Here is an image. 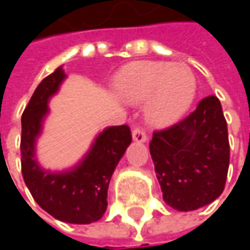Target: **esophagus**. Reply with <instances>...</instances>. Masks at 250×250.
Here are the masks:
<instances>
[{"mask_svg":"<svg viewBox=\"0 0 250 250\" xmlns=\"http://www.w3.org/2000/svg\"><path fill=\"white\" fill-rule=\"evenodd\" d=\"M131 136H133V140H136V142H140V143L147 140V136H146L145 130H143L140 125H134V127H133Z\"/></svg>","mask_w":250,"mask_h":250,"instance_id":"obj_1","label":"esophagus"}]
</instances>
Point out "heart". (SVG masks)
<instances>
[{
	"label": "heart",
	"instance_id": "b5f03b06",
	"mask_svg": "<svg viewBox=\"0 0 250 250\" xmlns=\"http://www.w3.org/2000/svg\"><path fill=\"white\" fill-rule=\"evenodd\" d=\"M195 78L188 66L165 62H133L116 79V91L131 101H146V116L155 125L176 122L192 104Z\"/></svg>",
	"mask_w": 250,
	"mask_h": 250
}]
</instances>
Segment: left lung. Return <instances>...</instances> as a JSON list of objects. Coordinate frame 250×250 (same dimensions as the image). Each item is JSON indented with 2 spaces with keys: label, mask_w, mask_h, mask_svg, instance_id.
Returning <instances> with one entry per match:
<instances>
[{
  "label": "left lung",
  "mask_w": 250,
  "mask_h": 250,
  "mask_svg": "<svg viewBox=\"0 0 250 250\" xmlns=\"http://www.w3.org/2000/svg\"><path fill=\"white\" fill-rule=\"evenodd\" d=\"M162 197L192 211L222 195L230 161L227 123L217 97L200 101L188 117L153 133L149 143Z\"/></svg>",
  "instance_id": "left-lung-1"
}]
</instances>
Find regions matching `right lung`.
Instances as JSON below:
<instances>
[{
	"label": "right lung",
	"instance_id": "add662e5",
	"mask_svg": "<svg viewBox=\"0 0 250 250\" xmlns=\"http://www.w3.org/2000/svg\"><path fill=\"white\" fill-rule=\"evenodd\" d=\"M66 78L62 66L46 76L36 88L21 116V172L34 201L55 219L89 225L107 210V192L111 175L131 143L127 125H111L94 140L89 152L75 168L50 172L39 167L34 150L36 139L49 113L47 103Z\"/></svg>",
	"mask_w": 250,
	"mask_h": 250
}]
</instances>
